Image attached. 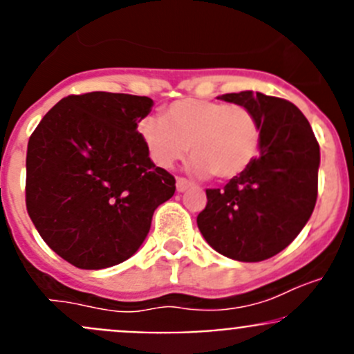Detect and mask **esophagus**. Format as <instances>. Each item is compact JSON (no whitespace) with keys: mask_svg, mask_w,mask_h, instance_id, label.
<instances>
[{"mask_svg":"<svg viewBox=\"0 0 354 354\" xmlns=\"http://www.w3.org/2000/svg\"><path fill=\"white\" fill-rule=\"evenodd\" d=\"M190 187H192V183L187 180V178H178L176 180V190L178 192H185V190H188Z\"/></svg>","mask_w":354,"mask_h":354,"instance_id":"1","label":"esophagus"}]
</instances>
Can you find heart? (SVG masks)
Returning a JSON list of instances; mask_svg holds the SVG:
<instances>
[{
  "instance_id": "heart-1",
  "label": "heart",
  "mask_w": 354,
  "mask_h": 354,
  "mask_svg": "<svg viewBox=\"0 0 354 354\" xmlns=\"http://www.w3.org/2000/svg\"><path fill=\"white\" fill-rule=\"evenodd\" d=\"M138 131L157 166H174L190 151L194 169L221 181L243 174L262 151L259 116L243 104L214 99H178L164 109V120L144 118Z\"/></svg>"
}]
</instances>
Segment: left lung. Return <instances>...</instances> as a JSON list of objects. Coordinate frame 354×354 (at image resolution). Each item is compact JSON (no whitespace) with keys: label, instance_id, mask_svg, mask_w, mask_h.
<instances>
[{"label":"left lung","instance_id":"8db88e82","mask_svg":"<svg viewBox=\"0 0 354 354\" xmlns=\"http://www.w3.org/2000/svg\"><path fill=\"white\" fill-rule=\"evenodd\" d=\"M219 99L259 116L262 151L226 187L207 188L198 230L221 255L262 262L286 248L312 216L319 194V142L308 120L286 99L252 91Z\"/></svg>","mask_w":354,"mask_h":354}]
</instances>
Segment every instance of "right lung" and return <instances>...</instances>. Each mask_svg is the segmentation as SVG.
I'll return each mask as SVG.
<instances>
[{
	"mask_svg": "<svg viewBox=\"0 0 354 354\" xmlns=\"http://www.w3.org/2000/svg\"><path fill=\"white\" fill-rule=\"evenodd\" d=\"M145 95L87 92L63 97L28 138L25 205L42 240L78 269L130 259L154 210L174 195L137 130Z\"/></svg>",
	"mask_w": 354,
	"mask_h": 354,
	"instance_id": "obj_1",
	"label": "right lung"
}]
</instances>
